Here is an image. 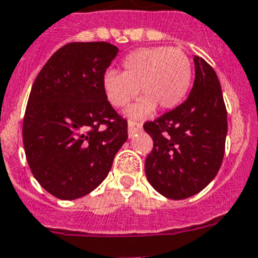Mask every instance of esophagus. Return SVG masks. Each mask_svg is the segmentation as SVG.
I'll list each match as a JSON object with an SVG mask.
<instances>
[{
  "instance_id": "obj_1",
  "label": "esophagus",
  "mask_w": 258,
  "mask_h": 258,
  "mask_svg": "<svg viewBox=\"0 0 258 258\" xmlns=\"http://www.w3.org/2000/svg\"><path fill=\"white\" fill-rule=\"evenodd\" d=\"M141 129H143L141 123L133 122V121H131V122L127 123V135H129V137H133V136H135L137 132L141 131Z\"/></svg>"
}]
</instances>
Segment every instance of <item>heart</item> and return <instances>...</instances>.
Returning <instances> with one entry per match:
<instances>
[{"instance_id":"heart-1","label":"heart","mask_w":258,"mask_h":258,"mask_svg":"<svg viewBox=\"0 0 258 258\" xmlns=\"http://www.w3.org/2000/svg\"><path fill=\"white\" fill-rule=\"evenodd\" d=\"M192 69L188 56L179 48L147 47L136 49L122 60L121 74L107 71L102 89L115 107L126 106L137 95L143 97L127 109L131 118H145L160 106H177L188 91Z\"/></svg>"}]
</instances>
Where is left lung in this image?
Wrapping results in <instances>:
<instances>
[{"mask_svg":"<svg viewBox=\"0 0 258 258\" xmlns=\"http://www.w3.org/2000/svg\"><path fill=\"white\" fill-rule=\"evenodd\" d=\"M195 81L188 98L173 110L144 123L153 140L145 175L157 192L185 199L201 192L222 164L227 113L214 69L194 57Z\"/></svg>","mask_w":258,"mask_h":258,"instance_id":"obj_1","label":"left lung"}]
</instances>
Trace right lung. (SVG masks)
<instances>
[{"label": "right lung", "mask_w": 258, "mask_h": 258, "mask_svg": "<svg viewBox=\"0 0 258 258\" xmlns=\"http://www.w3.org/2000/svg\"><path fill=\"white\" fill-rule=\"evenodd\" d=\"M117 53L105 41L66 44L33 82L23 122L25 156L36 180L59 199L97 188L127 139L126 119L102 89Z\"/></svg>", "instance_id": "add662e5"}]
</instances>
